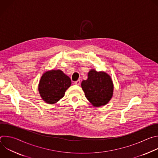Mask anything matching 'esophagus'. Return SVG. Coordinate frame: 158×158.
<instances>
[{
  "label": "esophagus",
  "instance_id": "34e87169",
  "mask_svg": "<svg viewBox=\"0 0 158 158\" xmlns=\"http://www.w3.org/2000/svg\"><path fill=\"white\" fill-rule=\"evenodd\" d=\"M80 84H81V81H80V80H77V81H75V82H74V84H75V85H80Z\"/></svg>",
  "mask_w": 158,
  "mask_h": 158
}]
</instances>
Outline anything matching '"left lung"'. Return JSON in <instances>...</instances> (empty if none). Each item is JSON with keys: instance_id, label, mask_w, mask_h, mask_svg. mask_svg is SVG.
Here are the masks:
<instances>
[{"instance_id": "left-lung-1", "label": "left lung", "mask_w": 158, "mask_h": 158, "mask_svg": "<svg viewBox=\"0 0 158 158\" xmlns=\"http://www.w3.org/2000/svg\"><path fill=\"white\" fill-rule=\"evenodd\" d=\"M81 87L85 98L94 107L107 104L113 96V82L110 76L103 71L90 70L87 79L82 81Z\"/></svg>"}]
</instances>
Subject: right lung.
Instances as JSON below:
<instances>
[{
  "mask_svg": "<svg viewBox=\"0 0 158 158\" xmlns=\"http://www.w3.org/2000/svg\"><path fill=\"white\" fill-rule=\"evenodd\" d=\"M71 83L70 77L61 70H49L40 77L38 85L39 93L45 102L56 104L64 96Z\"/></svg>",
  "mask_w": 158,
  "mask_h": 158,
  "instance_id": "obj_1",
  "label": "right lung"
}]
</instances>
